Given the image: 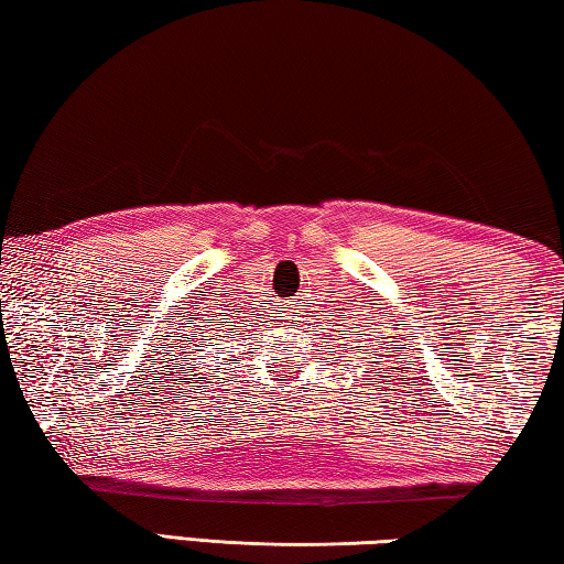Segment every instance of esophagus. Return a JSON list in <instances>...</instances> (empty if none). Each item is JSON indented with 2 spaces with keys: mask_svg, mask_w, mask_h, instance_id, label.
Listing matches in <instances>:
<instances>
[{
  "mask_svg": "<svg viewBox=\"0 0 564 564\" xmlns=\"http://www.w3.org/2000/svg\"><path fill=\"white\" fill-rule=\"evenodd\" d=\"M297 310L294 307V302H288V300H282L280 302V319H284V317H292V312Z\"/></svg>",
  "mask_w": 564,
  "mask_h": 564,
  "instance_id": "1",
  "label": "esophagus"
}]
</instances>
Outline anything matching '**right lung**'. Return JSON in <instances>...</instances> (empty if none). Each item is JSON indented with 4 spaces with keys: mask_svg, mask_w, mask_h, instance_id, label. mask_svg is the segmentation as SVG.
<instances>
[{
    "mask_svg": "<svg viewBox=\"0 0 564 564\" xmlns=\"http://www.w3.org/2000/svg\"><path fill=\"white\" fill-rule=\"evenodd\" d=\"M205 332H207V334H210L213 329H205ZM205 332H200V334H205ZM215 337H217V334H215ZM205 341H207V344H205V347H213V344H210V339H205ZM195 351H203V349H195Z\"/></svg>",
    "mask_w": 564,
    "mask_h": 564,
    "instance_id": "obj_1",
    "label": "right lung"
}]
</instances>
